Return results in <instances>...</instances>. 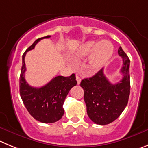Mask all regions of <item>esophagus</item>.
Masks as SVG:
<instances>
[{
  "label": "esophagus",
  "instance_id": "34e87169",
  "mask_svg": "<svg viewBox=\"0 0 148 148\" xmlns=\"http://www.w3.org/2000/svg\"><path fill=\"white\" fill-rule=\"evenodd\" d=\"M76 81L78 84H81V78L79 76V75H76Z\"/></svg>",
  "mask_w": 148,
  "mask_h": 148
}]
</instances>
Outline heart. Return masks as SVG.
Instances as JSON below:
<instances>
[{
    "mask_svg": "<svg viewBox=\"0 0 148 148\" xmlns=\"http://www.w3.org/2000/svg\"><path fill=\"white\" fill-rule=\"evenodd\" d=\"M114 47L108 40L100 42L90 40L81 44L73 56L76 59H83L89 56L88 64L93 70L101 68L108 63L113 54Z\"/></svg>",
    "mask_w": 148,
    "mask_h": 148,
    "instance_id": "heart-1",
    "label": "heart"
}]
</instances>
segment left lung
I'll use <instances>...</instances> for the list:
<instances>
[{
	"label": "left lung",
	"mask_w": 148,
	"mask_h": 148,
	"mask_svg": "<svg viewBox=\"0 0 148 148\" xmlns=\"http://www.w3.org/2000/svg\"><path fill=\"white\" fill-rule=\"evenodd\" d=\"M123 60L121 73L123 78L112 84L104 74L103 68L89 78L81 81L87 114L94 123L106 125L117 119L126 107L130 94V60L121 46L118 51Z\"/></svg>",
	"instance_id": "1"
}]
</instances>
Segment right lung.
Here are the masks:
<instances>
[{
  "mask_svg": "<svg viewBox=\"0 0 148 148\" xmlns=\"http://www.w3.org/2000/svg\"><path fill=\"white\" fill-rule=\"evenodd\" d=\"M37 39L22 55V66L19 78V92L23 103L29 113L36 120L41 123H54L62 119L64 115L63 104L72 87L77 84L75 74L69 77L59 75L50 82L40 88L32 87L25 79L26 71L25 57L26 53L35 48L36 45L43 38Z\"/></svg>",
  "mask_w": 148,
  "mask_h": 148,
  "instance_id": "obj_1",
  "label": "right lung"
}]
</instances>
